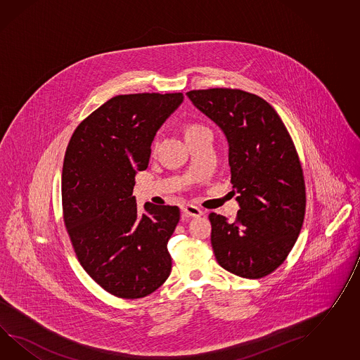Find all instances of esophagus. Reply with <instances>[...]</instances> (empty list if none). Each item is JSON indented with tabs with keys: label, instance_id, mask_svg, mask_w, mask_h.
<instances>
[{
	"label": "esophagus",
	"instance_id": "34e87169",
	"mask_svg": "<svg viewBox=\"0 0 360 360\" xmlns=\"http://www.w3.org/2000/svg\"><path fill=\"white\" fill-rule=\"evenodd\" d=\"M181 211H182L186 217H200L202 214V211L200 208L191 205V204H184V205L181 207Z\"/></svg>",
	"mask_w": 360,
	"mask_h": 360
}]
</instances>
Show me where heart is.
Listing matches in <instances>:
<instances>
[{
  "label": "heart",
  "mask_w": 360,
  "mask_h": 360,
  "mask_svg": "<svg viewBox=\"0 0 360 360\" xmlns=\"http://www.w3.org/2000/svg\"><path fill=\"white\" fill-rule=\"evenodd\" d=\"M195 127H198V126H193V127H190V129H188V130H191V129H195Z\"/></svg>",
  "instance_id": "1"
}]
</instances>
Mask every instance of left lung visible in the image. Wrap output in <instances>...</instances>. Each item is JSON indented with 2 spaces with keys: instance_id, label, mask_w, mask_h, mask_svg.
<instances>
[{
  "instance_id": "8db88e82",
  "label": "left lung",
  "mask_w": 360,
  "mask_h": 360,
  "mask_svg": "<svg viewBox=\"0 0 360 360\" xmlns=\"http://www.w3.org/2000/svg\"><path fill=\"white\" fill-rule=\"evenodd\" d=\"M224 131L240 210L237 219L210 213L217 263L243 278H262L285 262L298 239L306 186L298 153L280 115L262 97L242 89L186 94Z\"/></svg>"
}]
</instances>
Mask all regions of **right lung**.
<instances>
[{
    "label": "right lung",
    "instance_id": "right-lung-1",
    "mask_svg": "<svg viewBox=\"0 0 360 360\" xmlns=\"http://www.w3.org/2000/svg\"><path fill=\"white\" fill-rule=\"evenodd\" d=\"M184 94H132L108 100L79 123L62 167V211L83 269L118 298L147 297L172 271L167 242L179 208L147 202L132 190L150 144Z\"/></svg>",
    "mask_w": 360,
    "mask_h": 360
}]
</instances>
